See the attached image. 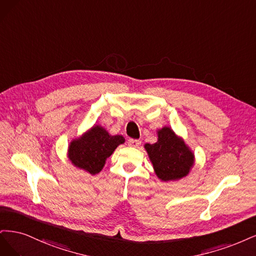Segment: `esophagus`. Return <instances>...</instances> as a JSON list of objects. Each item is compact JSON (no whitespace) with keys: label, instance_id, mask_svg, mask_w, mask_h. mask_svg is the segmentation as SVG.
Returning a JSON list of instances; mask_svg holds the SVG:
<instances>
[{"label":"esophagus","instance_id":"34e87169","mask_svg":"<svg viewBox=\"0 0 256 256\" xmlns=\"http://www.w3.org/2000/svg\"><path fill=\"white\" fill-rule=\"evenodd\" d=\"M140 144H142V142H140V140H137V139H130L128 142V144L130 146H133V148L139 146Z\"/></svg>","mask_w":256,"mask_h":256}]
</instances>
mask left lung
<instances>
[{
  "instance_id": "8db88e82",
  "label": "left lung",
  "mask_w": 256,
  "mask_h": 256,
  "mask_svg": "<svg viewBox=\"0 0 256 256\" xmlns=\"http://www.w3.org/2000/svg\"><path fill=\"white\" fill-rule=\"evenodd\" d=\"M158 136L155 144H144L156 176L164 182L186 176L194 164L192 150L168 126L158 130Z\"/></svg>"
}]
</instances>
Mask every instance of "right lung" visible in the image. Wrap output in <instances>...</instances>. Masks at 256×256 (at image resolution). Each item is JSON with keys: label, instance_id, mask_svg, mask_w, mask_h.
Returning <instances> with one entry per match:
<instances>
[{"label": "right lung", "instance_id": "obj_1", "mask_svg": "<svg viewBox=\"0 0 256 256\" xmlns=\"http://www.w3.org/2000/svg\"><path fill=\"white\" fill-rule=\"evenodd\" d=\"M124 142L121 135L112 136L101 126H94L70 142L68 158L76 167L96 174L103 169L106 158Z\"/></svg>", "mask_w": 256, "mask_h": 256}]
</instances>
